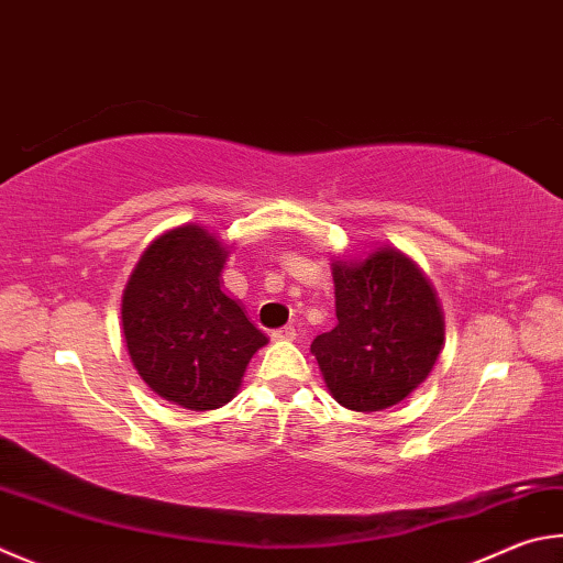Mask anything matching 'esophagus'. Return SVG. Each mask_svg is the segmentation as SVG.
Listing matches in <instances>:
<instances>
[{
	"label": "esophagus",
	"instance_id": "34e87169",
	"mask_svg": "<svg viewBox=\"0 0 563 563\" xmlns=\"http://www.w3.org/2000/svg\"><path fill=\"white\" fill-rule=\"evenodd\" d=\"M295 334H298V332H295L292 324H285V327H280V330H273L271 332V336H273L275 342H292Z\"/></svg>",
	"mask_w": 563,
	"mask_h": 563
}]
</instances>
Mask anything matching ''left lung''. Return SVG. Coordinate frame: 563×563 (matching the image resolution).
Returning <instances> with one entry per match:
<instances>
[{
    "instance_id": "obj_1",
    "label": "left lung",
    "mask_w": 563,
    "mask_h": 563,
    "mask_svg": "<svg viewBox=\"0 0 563 563\" xmlns=\"http://www.w3.org/2000/svg\"><path fill=\"white\" fill-rule=\"evenodd\" d=\"M332 278L336 324L317 334L310 350L336 404L384 411L426 382L443 350L435 290L391 246L360 261H334Z\"/></svg>"
}]
</instances>
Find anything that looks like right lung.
Segmentation results:
<instances>
[{
	"label": "right lung",
	"instance_id": "obj_1",
	"mask_svg": "<svg viewBox=\"0 0 563 563\" xmlns=\"http://www.w3.org/2000/svg\"><path fill=\"white\" fill-rule=\"evenodd\" d=\"M227 255L213 233L184 223L150 243L122 292V334L137 374L189 411L229 404L251 356L268 344L221 290Z\"/></svg>",
	"mask_w": 563,
	"mask_h": 563
}]
</instances>
